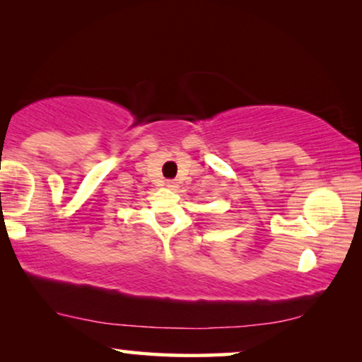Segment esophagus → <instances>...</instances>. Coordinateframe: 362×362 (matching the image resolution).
I'll list each match as a JSON object with an SVG mask.
<instances>
[{
  "label": "esophagus",
  "mask_w": 362,
  "mask_h": 362,
  "mask_svg": "<svg viewBox=\"0 0 362 362\" xmlns=\"http://www.w3.org/2000/svg\"><path fill=\"white\" fill-rule=\"evenodd\" d=\"M166 186L171 187V189H175V187H177V182L175 180H168L166 181Z\"/></svg>",
  "instance_id": "34e87169"
}]
</instances>
